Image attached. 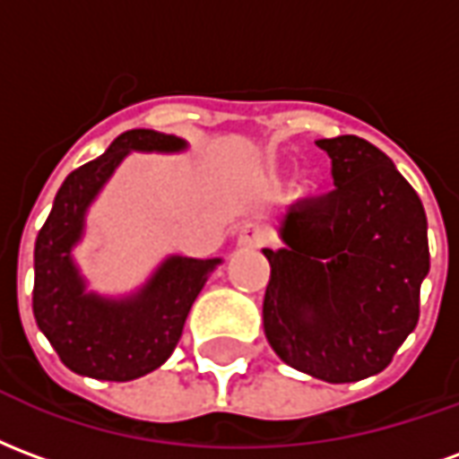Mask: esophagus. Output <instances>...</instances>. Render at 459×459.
<instances>
[{
    "label": "esophagus",
    "mask_w": 459,
    "mask_h": 459,
    "mask_svg": "<svg viewBox=\"0 0 459 459\" xmlns=\"http://www.w3.org/2000/svg\"><path fill=\"white\" fill-rule=\"evenodd\" d=\"M268 240V230L258 226V223H246V226H240L238 230V246L243 248H258Z\"/></svg>",
    "instance_id": "esophagus-1"
}]
</instances>
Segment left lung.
Masks as SVG:
<instances>
[{
  "label": "left lung",
  "mask_w": 459,
  "mask_h": 459,
  "mask_svg": "<svg viewBox=\"0 0 459 459\" xmlns=\"http://www.w3.org/2000/svg\"><path fill=\"white\" fill-rule=\"evenodd\" d=\"M337 189L292 204L265 248L263 327L302 374L351 384L384 371L420 317L430 270L420 196L371 142L317 140Z\"/></svg>",
  "instance_id": "obj_1"
}]
</instances>
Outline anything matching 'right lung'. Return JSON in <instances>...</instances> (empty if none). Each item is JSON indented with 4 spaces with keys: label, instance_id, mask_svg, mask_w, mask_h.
<instances>
[{
    "label": "right lung",
    "instance_id": "1",
    "mask_svg": "<svg viewBox=\"0 0 459 459\" xmlns=\"http://www.w3.org/2000/svg\"><path fill=\"white\" fill-rule=\"evenodd\" d=\"M186 142L154 130H127L98 160L71 171L36 236L34 317L71 371L132 381L160 368L179 344L194 299L221 258L169 255L134 295L113 299L85 290L74 246L85 211L130 152H181Z\"/></svg>",
    "mask_w": 459,
    "mask_h": 459
}]
</instances>
